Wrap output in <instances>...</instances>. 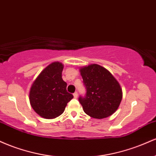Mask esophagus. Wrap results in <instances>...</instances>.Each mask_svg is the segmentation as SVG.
<instances>
[{
	"mask_svg": "<svg viewBox=\"0 0 156 156\" xmlns=\"http://www.w3.org/2000/svg\"><path fill=\"white\" fill-rule=\"evenodd\" d=\"M73 96H74L75 98H78V92H75L74 94H73Z\"/></svg>",
	"mask_w": 156,
	"mask_h": 156,
	"instance_id": "obj_1",
	"label": "esophagus"
}]
</instances>
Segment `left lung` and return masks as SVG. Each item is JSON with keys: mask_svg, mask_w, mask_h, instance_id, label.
Listing matches in <instances>:
<instances>
[{"mask_svg": "<svg viewBox=\"0 0 156 156\" xmlns=\"http://www.w3.org/2000/svg\"><path fill=\"white\" fill-rule=\"evenodd\" d=\"M79 70L87 89L85 98H79L83 112L95 119L110 117L119 108L122 99L119 82L99 64L84 66Z\"/></svg>", "mask_w": 156, "mask_h": 156, "instance_id": "left-lung-1", "label": "left lung"}]
</instances>
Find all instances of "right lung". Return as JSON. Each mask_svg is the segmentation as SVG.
I'll return each instance as SVG.
<instances>
[{
	"mask_svg": "<svg viewBox=\"0 0 156 156\" xmlns=\"http://www.w3.org/2000/svg\"><path fill=\"white\" fill-rule=\"evenodd\" d=\"M64 64L55 62L48 65L34 80L29 92L30 104L44 119H54L63 114L73 98L67 92V83L62 78Z\"/></svg>",
	"mask_w": 156,
	"mask_h": 156,
	"instance_id": "right-lung-1",
	"label": "right lung"
}]
</instances>
